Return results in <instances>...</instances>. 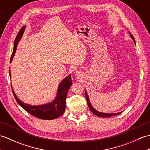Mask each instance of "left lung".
I'll list each match as a JSON object with an SVG mask.
<instances>
[{"instance_id": "8db88e82", "label": "left lung", "mask_w": 150, "mask_h": 150, "mask_svg": "<svg viewBox=\"0 0 150 150\" xmlns=\"http://www.w3.org/2000/svg\"><path fill=\"white\" fill-rule=\"evenodd\" d=\"M129 34H130V36H131V38L133 40V42H134V43L135 44V40L134 39V37H133L130 33H129ZM85 95H86V98L87 103H88V105L89 106V108H90V110L91 111V112L93 113V114H95V115L100 117L106 118V117H112V116H115V115H119V114L122 113V112H119V113H102V112H100V111H98L95 109H94V108L91 106L90 99H89L88 95L86 91H85Z\"/></svg>"}]
</instances>
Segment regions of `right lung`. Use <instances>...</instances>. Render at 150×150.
<instances>
[{"label": "right lung", "instance_id": "obj_1", "mask_svg": "<svg viewBox=\"0 0 150 150\" xmlns=\"http://www.w3.org/2000/svg\"><path fill=\"white\" fill-rule=\"evenodd\" d=\"M26 26L22 27L21 29L19 31L16 37L14 42L13 51L12 55L10 59V62H11L13 58L15 55V53L17 50V44L19 40L22 37L24 32V30ZM9 76L11 77L10 70L9 71ZM72 84V81L71 79V75H69L68 77H66L62 81V82L59 84L57 90V96L55 99L52 102L46 104L39 105V106H31L30 104H25L23 102H22L19 98L17 97L13 90L12 88L13 94L14 95L15 100H17V103L26 110L28 113L32 115L33 116L39 118L40 119L44 120H52L55 119L60 117L64 113L65 108H66V98L67 96V93L69 89Z\"/></svg>", "mask_w": 150, "mask_h": 150}]
</instances>
